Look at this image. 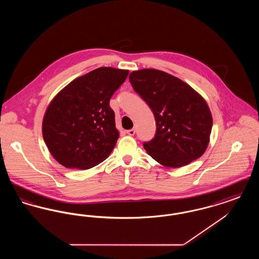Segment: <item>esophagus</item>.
I'll use <instances>...</instances> for the list:
<instances>
[{"mask_svg":"<svg viewBox=\"0 0 259 259\" xmlns=\"http://www.w3.org/2000/svg\"><path fill=\"white\" fill-rule=\"evenodd\" d=\"M126 133L129 136H134L135 135L136 130L135 129H130V130H127Z\"/></svg>","mask_w":259,"mask_h":259,"instance_id":"1","label":"esophagus"}]
</instances>
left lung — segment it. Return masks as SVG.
Segmentation results:
<instances>
[{"label":"left lung","instance_id":"8db88e82","mask_svg":"<svg viewBox=\"0 0 259 259\" xmlns=\"http://www.w3.org/2000/svg\"><path fill=\"white\" fill-rule=\"evenodd\" d=\"M129 80L155 117V135L143 144L148 154L172 168L202 156L212 127L206 101L180 78L159 70L136 71Z\"/></svg>","mask_w":259,"mask_h":259}]
</instances>
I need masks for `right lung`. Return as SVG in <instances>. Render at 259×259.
<instances>
[{
	"label": "right lung",
	"instance_id": "1",
	"mask_svg": "<svg viewBox=\"0 0 259 259\" xmlns=\"http://www.w3.org/2000/svg\"><path fill=\"white\" fill-rule=\"evenodd\" d=\"M128 74L127 70L98 68L75 78L52 100L42 136L61 165L85 170L111 154L119 135L110 100Z\"/></svg>",
	"mask_w": 259,
	"mask_h": 259
}]
</instances>
